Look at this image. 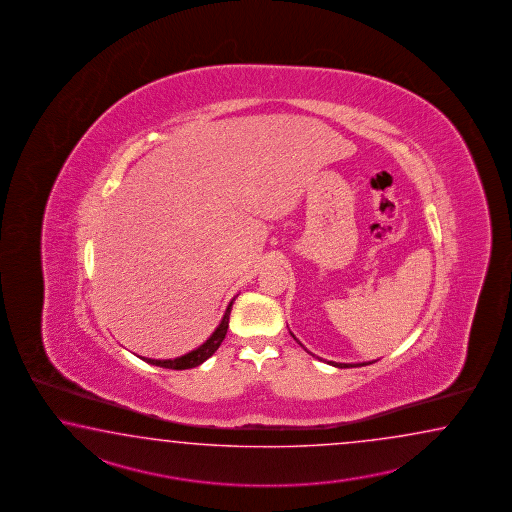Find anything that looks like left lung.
I'll return each mask as SVG.
<instances>
[{
	"mask_svg": "<svg viewBox=\"0 0 512 512\" xmlns=\"http://www.w3.org/2000/svg\"><path fill=\"white\" fill-rule=\"evenodd\" d=\"M293 335V333H291ZM294 340H298V338L294 337ZM375 362V360H373ZM327 364H331V366H337V368H357V366H366V364H371V362H360V364H340V362H327Z\"/></svg>",
	"mask_w": 512,
	"mask_h": 512,
	"instance_id": "obj_1",
	"label": "left lung"
}]
</instances>
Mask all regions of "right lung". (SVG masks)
<instances>
[{
  "mask_svg": "<svg viewBox=\"0 0 512 512\" xmlns=\"http://www.w3.org/2000/svg\"><path fill=\"white\" fill-rule=\"evenodd\" d=\"M232 304H234V300H232L229 307H227V311H225V315H223V320H221V324H219L218 329H216V331L210 335L207 342H205V344H201L199 348L194 349V351H190V353H186L183 357H177V359L174 360L144 359V357H141V359L146 360V362H150V364H155V366L168 368V370H190V368H196L199 364H203L205 360L210 359V357L216 353V349L221 346L223 338L227 335Z\"/></svg>",
  "mask_w": 512,
  "mask_h": 512,
  "instance_id": "add662e5",
  "label": "right lung"
}]
</instances>
